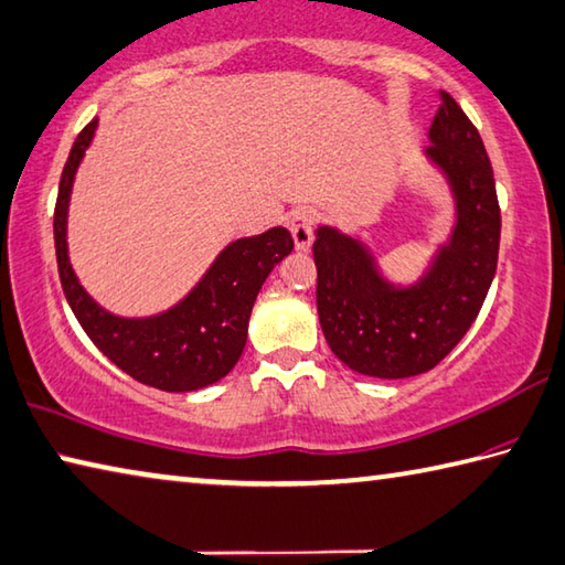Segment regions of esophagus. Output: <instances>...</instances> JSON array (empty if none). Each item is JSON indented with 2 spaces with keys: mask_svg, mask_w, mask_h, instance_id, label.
Masks as SVG:
<instances>
[{
  "mask_svg": "<svg viewBox=\"0 0 565 565\" xmlns=\"http://www.w3.org/2000/svg\"><path fill=\"white\" fill-rule=\"evenodd\" d=\"M287 226H290V233L295 238V248L297 250H310L312 246V236H315V226H317V214L312 209H297L292 211L290 221H287Z\"/></svg>",
  "mask_w": 565,
  "mask_h": 565,
  "instance_id": "34e87169",
  "label": "esophagus"
}]
</instances>
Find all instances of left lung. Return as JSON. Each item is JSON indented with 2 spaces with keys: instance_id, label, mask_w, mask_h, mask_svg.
I'll return each instance as SVG.
<instances>
[{
  "instance_id": "left-lung-1",
  "label": "left lung",
  "mask_w": 565,
  "mask_h": 565,
  "mask_svg": "<svg viewBox=\"0 0 565 565\" xmlns=\"http://www.w3.org/2000/svg\"><path fill=\"white\" fill-rule=\"evenodd\" d=\"M428 137L425 157L455 196V228L418 282L393 285L364 243L317 228L319 324L334 356L364 376L408 379L438 366L480 315L497 273L502 214L492 164L450 93H440Z\"/></svg>"
}]
</instances>
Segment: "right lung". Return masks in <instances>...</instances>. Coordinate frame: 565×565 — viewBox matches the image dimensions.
<instances>
[{"label": "right lung", "instance_id": "add662e5", "mask_svg": "<svg viewBox=\"0 0 565 565\" xmlns=\"http://www.w3.org/2000/svg\"><path fill=\"white\" fill-rule=\"evenodd\" d=\"M95 127L98 117H93L73 142L53 211V243L63 295L90 342L135 381L169 393L211 386L241 359L255 297L275 265L292 253L290 231L275 226L260 236L228 243L194 290L172 310L154 317L110 315L83 290L71 268L66 243L73 179L93 142Z\"/></svg>", "mask_w": 565, "mask_h": 565}]
</instances>
